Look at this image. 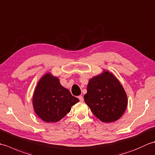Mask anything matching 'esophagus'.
Here are the masks:
<instances>
[{
    "mask_svg": "<svg viewBox=\"0 0 155 155\" xmlns=\"http://www.w3.org/2000/svg\"><path fill=\"white\" fill-rule=\"evenodd\" d=\"M78 99H79L80 101H81V102H83L84 101V98H83V96H82V95L78 96Z\"/></svg>",
    "mask_w": 155,
    "mask_h": 155,
    "instance_id": "esophagus-1",
    "label": "esophagus"
}]
</instances>
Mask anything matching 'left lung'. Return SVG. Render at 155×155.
<instances>
[{
  "label": "left lung",
  "instance_id": "obj_1",
  "mask_svg": "<svg viewBox=\"0 0 155 155\" xmlns=\"http://www.w3.org/2000/svg\"><path fill=\"white\" fill-rule=\"evenodd\" d=\"M84 98L94 116L107 123L119 119L128 104L123 85L114 74L106 70L89 80Z\"/></svg>",
  "mask_w": 155,
  "mask_h": 155
}]
</instances>
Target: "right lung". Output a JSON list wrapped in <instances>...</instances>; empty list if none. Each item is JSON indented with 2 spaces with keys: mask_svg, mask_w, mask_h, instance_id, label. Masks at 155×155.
<instances>
[{
  "mask_svg": "<svg viewBox=\"0 0 155 155\" xmlns=\"http://www.w3.org/2000/svg\"><path fill=\"white\" fill-rule=\"evenodd\" d=\"M78 101L51 72H47L40 78L32 96L35 113L46 123L61 120Z\"/></svg>",
  "mask_w": 155,
  "mask_h": 155,
  "instance_id": "add662e5",
  "label": "right lung"
}]
</instances>
